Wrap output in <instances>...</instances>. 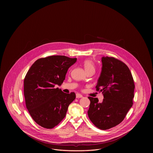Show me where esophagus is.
I'll list each match as a JSON object with an SVG mask.
<instances>
[{
    "mask_svg": "<svg viewBox=\"0 0 153 153\" xmlns=\"http://www.w3.org/2000/svg\"><path fill=\"white\" fill-rule=\"evenodd\" d=\"M83 96L81 95V94H76V98H82Z\"/></svg>",
    "mask_w": 153,
    "mask_h": 153,
    "instance_id": "esophagus-1",
    "label": "esophagus"
}]
</instances>
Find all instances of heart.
<instances>
[{
    "mask_svg": "<svg viewBox=\"0 0 153 153\" xmlns=\"http://www.w3.org/2000/svg\"><path fill=\"white\" fill-rule=\"evenodd\" d=\"M83 65L87 72L91 70L95 71V64L94 62L91 59H87L84 61L83 62Z\"/></svg>",
    "mask_w": 153,
    "mask_h": 153,
    "instance_id": "obj_1",
    "label": "heart"
}]
</instances>
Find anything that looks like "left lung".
<instances>
[{
    "label": "left lung",
    "mask_w": 153,
    "mask_h": 153,
    "mask_svg": "<svg viewBox=\"0 0 153 153\" xmlns=\"http://www.w3.org/2000/svg\"><path fill=\"white\" fill-rule=\"evenodd\" d=\"M102 71L96 90L102 92V102L97 98L89 97L88 115L97 128H111L125 118L133 104L135 85L130 69L121 61L114 57L102 58Z\"/></svg>",
    "instance_id": "obj_1"
}]
</instances>
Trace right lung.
Returning a JSON list of instances; mask_svg holds the SVG:
<instances>
[{"label": "right lung", "instance_id": "right-lung-1", "mask_svg": "<svg viewBox=\"0 0 153 153\" xmlns=\"http://www.w3.org/2000/svg\"><path fill=\"white\" fill-rule=\"evenodd\" d=\"M76 61L62 55L36 60L24 79L25 104L31 117L40 126L52 129L65 118L69 105L75 99L74 92L66 94L61 85L68 68Z\"/></svg>", "mask_w": 153, "mask_h": 153}]
</instances>
